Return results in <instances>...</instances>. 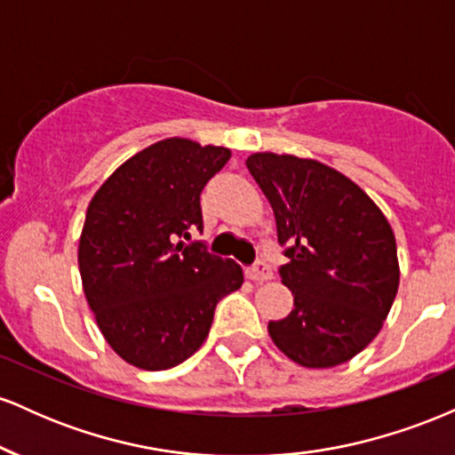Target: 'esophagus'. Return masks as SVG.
<instances>
[{"label": "esophagus", "instance_id": "34e87169", "mask_svg": "<svg viewBox=\"0 0 455 455\" xmlns=\"http://www.w3.org/2000/svg\"><path fill=\"white\" fill-rule=\"evenodd\" d=\"M245 274H248V278L252 282H267V280L274 278V274H271L269 265L265 263V260H257V263H254L252 267L245 271Z\"/></svg>", "mask_w": 455, "mask_h": 455}]
</instances>
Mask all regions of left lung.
I'll return each mask as SVG.
<instances>
[{
	"instance_id": "8db88e82",
	"label": "left lung",
	"mask_w": 455,
	"mask_h": 455,
	"mask_svg": "<svg viewBox=\"0 0 455 455\" xmlns=\"http://www.w3.org/2000/svg\"><path fill=\"white\" fill-rule=\"evenodd\" d=\"M289 245L282 284L293 310L269 321L275 347L304 368H333L377 338L400 284L387 218L355 181L318 160L252 154L245 160Z\"/></svg>"
}]
</instances>
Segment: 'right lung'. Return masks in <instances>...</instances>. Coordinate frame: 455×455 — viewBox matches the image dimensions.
<instances>
[{
	"label": "right lung",
	"mask_w": 455,
	"mask_h": 455,
	"mask_svg": "<svg viewBox=\"0 0 455 455\" xmlns=\"http://www.w3.org/2000/svg\"><path fill=\"white\" fill-rule=\"evenodd\" d=\"M231 149L164 139L124 162L93 195L78 271L102 336L124 362L169 370L195 355L213 310L242 286L231 259L186 243L203 231L201 192Z\"/></svg>",
	"instance_id": "right-lung-1"
}]
</instances>
